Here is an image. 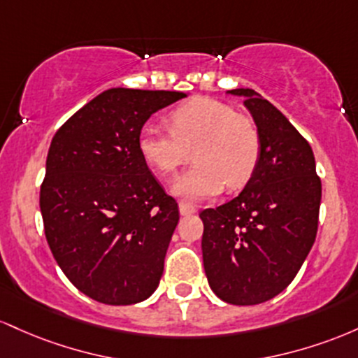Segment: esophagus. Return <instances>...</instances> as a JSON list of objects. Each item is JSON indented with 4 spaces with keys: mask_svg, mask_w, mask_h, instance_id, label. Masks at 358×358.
<instances>
[{
    "mask_svg": "<svg viewBox=\"0 0 358 358\" xmlns=\"http://www.w3.org/2000/svg\"><path fill=\"white\" fill-rule=\"evenodd\" d=\"M179 213L182 216H187V215H194L196 213V206L194 204L187 203V201H180L179 203Z\"/></svg>",
    "mask_w": 358,
    "mask_h": 358,
    "instance_id": "obj_1",
    "label": "esophagus"
}]
</instances>
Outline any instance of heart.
Segmentation results:
<instances>
[{
  "label": "heart",
  "mask_w": 358,
  "mask_h": 358,
  "mask_svg": "<svg viewBox=\"0 0 358 358\" xmlns=\"http://www.w3.org/2000/svg\"><path fill=\"white\" fill-rule=\"evenodd\" d=\"M171 130L148 123L140 130L138 152L148 167L174 174L194 152L196 166L172 182L179 198L204 201L230 186L238 189L254 176L262 154V138L254 120L230 104L201 98L169 115Z\"/></svg>",
  "instance_id": "b5f03b06"
}]
</instances>
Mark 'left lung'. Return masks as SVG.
I'll return each mask as SVG.
<instances>
[{
	"mask_svg": "<svg viewBox=\"0 0 358 358\" xmlns=\"http://www.w3.org/2000/svg\"><path fill=\"white\" fill-rule=\"evenodd\" d=\"M242 96L262 138L259 166L236 198L199 213L208 282L224 303H266L292 282L318 231L321 180L311 147L254 90Z\"/></svg>",
	"mask_w": 358,
	"mask_h": 358,
	"instance_id": "left-lung-1",
	"label": "left lung"
}]
</instances>
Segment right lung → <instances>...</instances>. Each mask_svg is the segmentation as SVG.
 <instances>
[{"label":"right lung","mask_w":358,"mask_h":358,"mask_svg":"<svg viewBox=\"0 0 358 358\" xmlns=\"http://www.w3.org/2000/svg\"><path fill=\"white\" fill-rule=\"evenodd\" d=\"M186 96L113 87L52 138L40 187L47 243L67 279L98 303L135 304L159 286L179 210L140 155L138 135Z\"/></svg>","instance_id":"add662e5"}]
</instances>
